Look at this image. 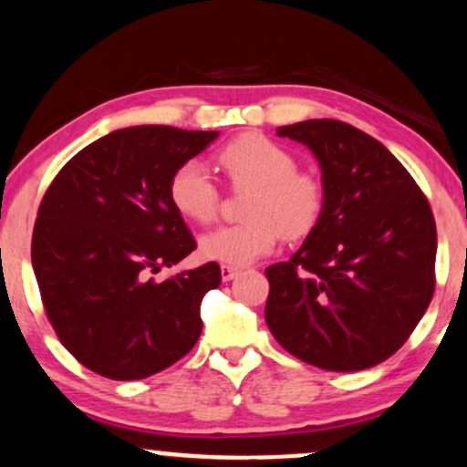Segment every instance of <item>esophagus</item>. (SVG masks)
<instances>
[{
    "label": "esophagus",
    "mask_w": 467,
    "mask_h": 467,
    "mask_svg": "<svg viewBox=\"0 0 467 467\" xmlns=\"http://www.w3.org/2000/svg\"><path fill=\"white\" fill-rule=\"evenodd\" d=\"M237 274H239L237 267H233V265H222V278L226 280V283H228V280H233L234 276H237Z\"/></svg>",
    "instance_id": "34e87169"
}]
</instances>
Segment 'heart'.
Segmentation results:
<instances>
[{
  "mask_svg": "<svg viewBox=\"0 0 467 467\" xmlns=\"http://www.w3.org/2000/svg\"><path fill=\"white\" fill-rule=\"evenodd\" d=\"M219 167L237 189H252L245 202L250 222L219 226L200 237V254L223 265H248L278 245L280 233L305 237L322 215V184L296 171L287 150L258 134L228 143L217 156ZM170 200L184 219L209 223L217 215L219 191L198 161H187L170 180Z\"/></svg>",
  "mask_w": 467,
  "mask_h": 467,
  "instance_id": "heart-1",
  "label": "heart"
}]
</instances>
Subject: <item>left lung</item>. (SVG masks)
Masks as SVG:
<instances>
[{"label": "left lung", "instance_id": "obj_1", "mask_svg": "<svg viewBox=\"0 0 467 467\" xmlns=\"http://www.w3.org/2000/svg\"><path fill=\"white\" fill-rule=\"evenodd\" d=\"M322 170L324 206L289 261L265 269V322L285 350L328 372L383 363L435 291L437 228L429 200L374 137L337 119L280 126Z\"/></svg>", "mask_w": 467, "mask_h": 467}]
</instances>
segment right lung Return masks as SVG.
I'll return each mask as SVG.
<instances>
[{"label": "right lung", "mask_w": 467, "mask_h": 467, "mask_svg": "<svg viewBox=\"0 0 467 467\" xmlns=\"http://www.w3.org/2000/svg\"><path fill=\"white\" fill-rule=\"evenodd\" d=\"M217 137L123 128L78 151L49 184L32 234V267L60 344L95 374L148 379L200 339L202 297L222 283L217 263L162 283L151 274L195 250L170 200V180Z\"/></svg>", "instance_id": "right-lung-1"}]
</instances>
